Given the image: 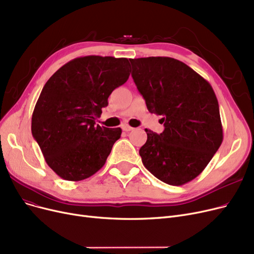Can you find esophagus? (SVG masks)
<instances>
[{"label": "esophagus", "mask_w": 254, "mask_h": 254, "mask_svg": "<svg viewBox=\"0 0 254 254\" xmlns=\"http://www.w3.org/2000/svg\"><path fill=\"white\" fill-rule=\"evenodd\" d=\"M122 129H124L125 132H129V130H133V129H134V127H129L128 125H124V126H122Z\"/></svg>", "instance_id": "34e87169"}]
</instances>
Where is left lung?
<instances>
[{"instance_id": "8db88e82", "label": "left lung", "mask_w": 254, "mask_h": 254, "mask_svg": "<svg viewBox=\"0 0 254 254\" xmlns=\"http://www.w3.org/2000/svg\"><path fill=\"white\" fill-rule=\"evenodd\" d=\"M132 77L147 110L162 116L164 130L145 128L139 149L148 172L179 186L207 166L223 141L217 96L210 83L184 63L163 56L129 60Z\"/></svg>"}]
</instances>
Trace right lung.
<instances>
[{"label": "right lung", "mask_w": 254, "mask_h": 254, "mask_svg": "<svg viewBox=\"0 0 254 254\" xmlns=\"http://www.w3.org/2000/svg\"><path fill=\"white\" fill-rule=\"evenodd\" d=\"M127 59L89 55L70 61L44 86L31 132L51 170L80 181L105 165L121 128L95 126L108 98L129 76Z\"/></svg>", "instance_id": "1"}]
</instances>
